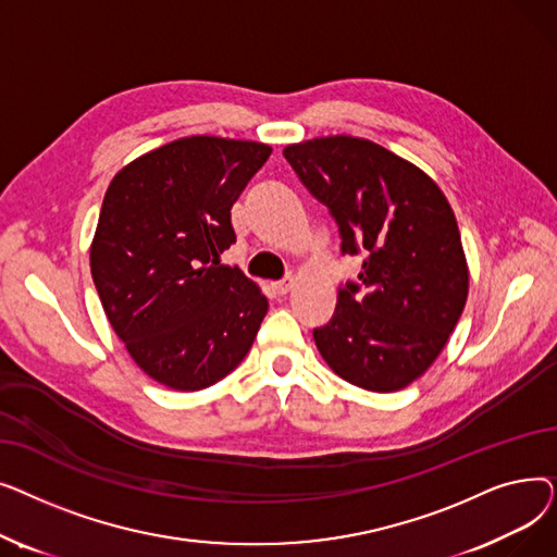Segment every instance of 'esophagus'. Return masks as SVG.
<instances>
[{
    "label": "esophagus",
    "mask_w": 557,
    "mask_h": 557,
    "mask_svg": "<svg viewBox=\"0 0 557 557\" xmlns=\"http://www.w3.org/2000/svg\"><path fill=\"white\" fill-rule=\"evenodd\" d=\"M294 284H296V280L294 277H286V280H282V282H275L273 284V290L277 296H286L290 288H294Z\"/></svg>",
    "instance_id": "34e87169"
}]
</instances>
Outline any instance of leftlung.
I'll list each match as a JSON object with an SVG mask.
<instances>
[{
	"label": "left lung",
	"instance_id": "1",
	"mask_svg": "<svg viewBox=\"0 0 557 557\" xmlns=\"http://www.w3.org/2000/svg\"><path fill=\"white\" fill-rule=\"evenodd\" d=\"M284 158L330 208L341 250L363 255L359 284L338 288L332 320L313 330L318 352L359 388H406L443 352L470 290L447 196L420 166L363 137L305 139Z\"/></svg>",
	"mask_w": 557,
	"mask_h": 557
}]
</instances>
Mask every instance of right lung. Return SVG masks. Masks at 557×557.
<instances>
[{
    "label": "right lung",
    "instance_id": "obj_1",
    "mask_svg": "<svg viewBox=\"0 0 557 557\" xmlns=\"http://www.w3.org/2000/svg\"><path fill=\"white\" fill-rule=\"evenodd\" d=\"M269 144L191 135L116 171L103 196L90 269L103 311L158 384L194 393L237 368L269 311L237 267L230 210L269 160Z\"/></svg>",
    "mask_w": 557,
    "mask_h": 557
}]
</instances>
